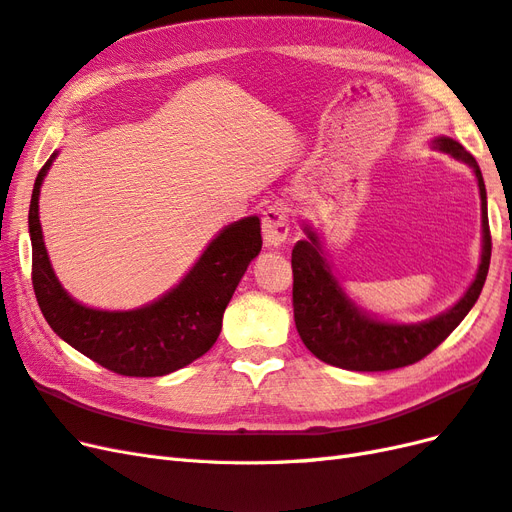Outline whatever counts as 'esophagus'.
I'll use <instances>...</instances> for the list:
<instances>
[{
    "label": "esophagus",
    "instance_id": "obj_1",
    "mask_svg": "<svg viewBox=\"0 0 512 512\" xmlns=\"http://www.w3.org/2000/svg\"><path fill=\"white\" fill-rule=\"evenodd\" d=\"M290 232V209L284 203H275L262 213V237L269 247H282Z\"/></svg>",
    "mask_w": 512,
    "mask_h": 512
}]
</instances>
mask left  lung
<instances>
[{
  "label": "left lung",
  "instance_id": "left-lung-1",
  "mask_svg": "<svg viewBox=\"0 0 512 512\" xmlns=\"http://www.w3.org/2000/svg\"><path fill=\"white\" fill-rule=\"evenodd\" d=\"M433 151L448 153L472 168L480 194V262L474 280L446 312L421 322H395L369 314L339 280L324 252L318 232L305 224V239L292 250L294 324L303 344L320 361L350 371H386L421 361L451 335L468 316L485 286L491 235L483 173L470 153L451 136L429 141Z\"/></svg>",
  "mask_w": 512,
  "mask_h": 512
}]
</instances>
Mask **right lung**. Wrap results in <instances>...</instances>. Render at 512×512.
Listing matches in <instances>:
<instances>
[{"label": "right lung", "instance_id": "obj_1", "mask_svg": "<svg viewBox=\"0 0 512 512\" xmlns=\"http://www.w3.org/2000/svg\"><path fill=\"white\" fill-rule=\"evenodd\" d=\"M57 153L38 173L29 205L32 280L49 327L74 350L121 376H166L200 359L218 339L224 309L247 265L260 254L258 215L224 226L179 284L151 303L134 309L89 307L59 282L44 245L38 200Z\"/></svg>", "mask_w": 512, "mask_h": 512}]
</instances>
